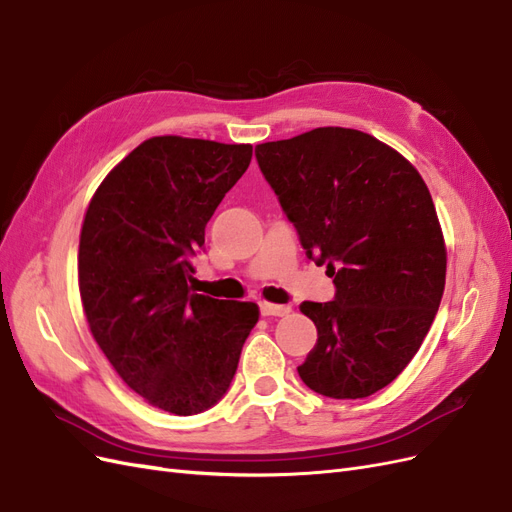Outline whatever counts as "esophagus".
I'll use <instances>...</instances> for the list:
<instances>
[{"label":"esophagus","instance_id":"esophagus-1","mask_svg":"<svg viewBox=\"0 0 512 512\" xmlns=\"http://www.w3.org/2000/svg\"><path fill=\"white\" fill-rule=\"evenodd\" d=\"M260 314L262 316H288L290 314V307L288 305H275V303L262 301L260 303Z\"/></svg>","mask_w":512,"mask_h":512}]
</instances>
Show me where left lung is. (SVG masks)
Instances as JSON below:
<instances>
[{"instance_id": "left-lung-1", "label": "left lung", "mask_w": 512, "mask_h": 512, "mask_svg": "<svg viewBox=\"0 0 512 512\" xmlns=\"http://www.w3.org/2000/svg\"><path fill=\"white\" fill-rule=\"evenodd\" d=\"M256 160L335 284L333 301L301 303L318 329L301 380L333 399L374 395L412 361L442 301L446 245L423 177L350 128L256 145Z\"/></svg>"}]
</instances>
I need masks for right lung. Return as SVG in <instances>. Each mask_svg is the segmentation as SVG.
I'll list each match as a JSON object with an SVG mask.
<instances>
[{"label": "right lung", "mask_w": 512, "mask_h": 512, "mask_svg": "<svg viewBox=\"0 0 512 512\" xmlns=\"http://www.w3.org/2000/svg\"><path fill=\"white\" fill-rule=\"evenodd\" d=\"M252 145L153 136L128 153L85 211L79 290L108 363L147 404L177 416L218 404L258 305L196 294L190 256L250 166Z\"/></svg>", "instance_id": "obj_1"}]
</instances>
